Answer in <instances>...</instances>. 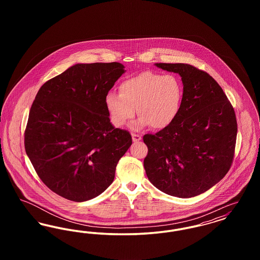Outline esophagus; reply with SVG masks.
<instances>
[{"mask_svg":"<svg viewBox=\"0 0 260 260\" xmlns=\"http://www.w3.org/2000/svg\"><path fill=\"white\" fill-rule=\"evenodd\" d=\"M132 136H133V141H134V142H138L139 140H141V136H139V135L133 134Z\"/></svg>","mask_w":260,"mask_h":260,"instance_id":"esophagus-1","label":"esophagus"}]
</instances>
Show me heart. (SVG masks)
<instances>
[{
    "instance_id": "1",
    "label": "heart",
    "mask_w": 260,
    "mask_h": 260,
    "mask_svg": "<svg viewBox=\"0 0 260 260\" xmlns=\"http://www.w3.org/2000/svg\"><path fill=\"white\" fill-rule=\"evenodd\" d=\"M182 99L183 86L176 76L143 71L123 81L119 94L107 93L105 106L115 126L124 125L137 111L140 118L133 124L135 129L147 125L161 129L176 119Z\"/></svg>"
}]
</instances>
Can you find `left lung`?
Wrapping results in <instances>:
<instances>
[{
  "mask_svg": "<svg viewBox=\"0 0 260 260\" xmlns=\"http://www.w3.org/2000/svg\"><path fill=\"white\" fill-rule=\"evenodd\" d=\"M155 65L180 75L183 99L173 124L143 136L148 147L144 169L161 192L195 197L219 182L231 168L238 129L235 111L207 72L184 63Z\"/></svg>",
  "mask_w": 260,
  "mask_h": 260,
  "instance_id": "1",
  "label": "left lung"
}]
</instances>
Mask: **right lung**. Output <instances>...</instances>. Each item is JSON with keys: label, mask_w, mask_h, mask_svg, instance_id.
I'll return each mask as SVG.
<instances>
[{"label": "right lung", "mask_w": 260, "mask_h": 260, "mask_svg": "<svg viewBox=\"0 0 260 260\" xmlns=\"http://www.w3.org/2000/svg\"><path fill=\"white\" fill-rule=\"evenodd\" d=\"M119 62L75 64L38 91L25 128V151L41 180L73 202L95 198L115 177L133 143L115 128L105 98L124 74Z\"/></svg>", "instance_id": "obj_1"}]
</instances>
